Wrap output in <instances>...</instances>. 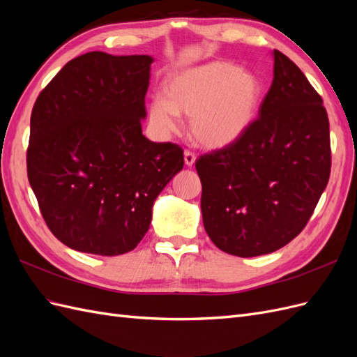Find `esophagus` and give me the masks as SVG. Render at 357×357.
Listing matches in <instances>:
<instances>
[{
    "label": "esophagus",
    "instance_id": "obj_1",
    "mask_svg": "<svg viewBox=\"0 0 357 357\" xmlns=\"http://www.w3.org/2000/svg\"><path fill=\"white\" fill-rule=\"evenodd\" d=\"M195 160H197L195 153H192L190 150H185V164L188 167H192L193 164H195Z\"/></svg>",
    "mask_w": 357,
    "mask_h": 357
}]
</instances>
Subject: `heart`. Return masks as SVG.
<instances>
[{
  "label": "heart",
  "mask_w": 357,
  "mask_h": 357,
  "mask_svg": "<svg viewBox=\"0 0 357 357\" xmlns=\"http://www.w3.org/2000/svg\"><path fill=\"white\" fill-rule=\"evenodd\" d=\"M167 99L155 95L149 117L160 132H174L180 113L190 116L197 142L207 149H225L245 134L261 102L257 75L229 62L213 61L171 75Z\"/></svg>",
  "instance_id": "heart-1"
}]
</instances>
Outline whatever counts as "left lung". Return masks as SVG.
<instances>
[{
	"instance_id": "left-lung-1",
	"label": "left lung",
	"mask_w": 357,
	"mask_h": 357,
	"mask_svg": "<svg viewBox=\"0 0 357 357\" xmlns=\"http://www.w3.org/2000/svg\"><path fill=\"white\" fill-rule=\"evenodd\" d=\"M273 56L259 117L238 142L195 162L205 232L240 257L273 253L299 235L331 174L321 96L295 62L278 50Z\"/></svg>"
}]
</instances>
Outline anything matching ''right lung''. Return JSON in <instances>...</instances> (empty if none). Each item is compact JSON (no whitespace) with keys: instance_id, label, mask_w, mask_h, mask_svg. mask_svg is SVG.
Segmentation results:
<instances>
[{"instance_id":"add662e5","label":"right lung","mask_w":357,"mask_h":357,"mask_svg":"<svg viewBox=\"0 0 357 357\" xmlns=\"http://www.w3.org/2000/svg\"><path fill=\"white\" fill-rule=\"evenodd\" d=\"M153 58L89 52L67 62L31 113L29 185L52 234L73 250H134L183 150L143 135Z\"/></svg>"}]
</instances>
